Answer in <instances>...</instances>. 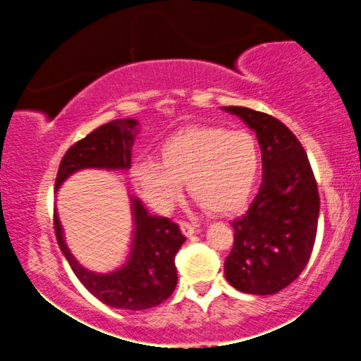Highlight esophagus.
I'll list each match as a JSON object with an SVG mask.
<instances>
[{
  "label": "esophagus",
  "instance_id": "34e87169",
  "mask_svg": "<svg viewBox=\"0 0 361 361\" xmlns=\"http://www.w3.org/2000/svg\"><path fill=\"white\" fill-rule=\"evenodd\" d=\"M180 227H181V233H183L186 238H190V235H193L198 231V227L190 222H180Z\"/></svg>",
  "mask_w": 361,
  "mask_h": 361
}]
</instances>
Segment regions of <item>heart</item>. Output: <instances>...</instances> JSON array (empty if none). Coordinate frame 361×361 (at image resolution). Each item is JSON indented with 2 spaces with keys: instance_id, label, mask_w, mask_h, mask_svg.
I'll return each instance as SVG.
<instances>
[{
  "instance_id": "b5f03b06",
  "label": "heart",
  "mask_w": 361,
  "mask_h": 361,
  "mask_svg": "<svg viewBox=\"0 0 361 361\" xmlns=\"http://www.w3.org/2000/svg\"><path fill=\"white\" fill-rule=\"evenodd\" d=\"M259 169L261 149L251 132L192 126L169 135L157 149L156 161H137L130 178L161 212L180 200L186 181L202 209L231 214L247 202Z\"/></svg>"
}]
</instances>
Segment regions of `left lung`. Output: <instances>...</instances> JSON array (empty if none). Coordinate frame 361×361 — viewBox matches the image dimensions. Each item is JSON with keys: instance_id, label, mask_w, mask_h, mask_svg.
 Instances as JSON below:
<instances>
[{"instance_id": "left-lung-1", "label": "left lung", "mask_w": 361, "mask_h": 361, "mask_svg": "<svg viewBox=\"0 0 361 361\" xmlns=\"http://www.w3.org/2000/svg\"><path fill=\"white\" fill-rule=\"evenodd\" d=\"M256 132L263 181L247 212L231 222L234 246L224 263L234 288L271 295L305 268L317 233L319 193L299 139L271 115L246 106H224Z\"/></svg>"}]
</instances>
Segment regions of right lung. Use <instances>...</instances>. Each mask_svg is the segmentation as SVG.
Returning <instances> with one entry per match:
<instances>
[{
  "mask_svg": "<svg viewBox=\"0 0 361 361\" xmlns=\"http://www.w3.org/2000/svg\"><path fill=\"white\" fill-rule=\"evenodd\" d=\"M139 122L117 118L94 128L68 149L59 164L56 190L81 169H128ZM134 239L128 258L110 273H94L78 263L64 241L61 221L54 210V227L62 255L78 280L103 304L115 309L144 310L159 305L175 292L178 273L175 256L186 238L178 224L147 214L137 197H130Z\"/></svg>",
  "mask_w": 361,
  "mask_h": 361,
  "instance_id": "1",
  "label": "right lung"
}]
</instances>
